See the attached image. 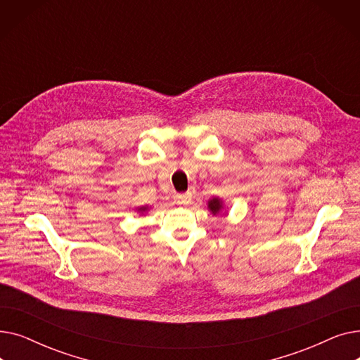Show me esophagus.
Instances as JSON below:
<instances>
[{"label":"esophagus","mask_w":360,"mask_h":360,"mask_svg":"<svg viewBox=\"0 0 360 360\" xmlns=\"http://www.w3.org/2000/svg\"><path fill=\"white\" fill-rule=\"evenodd\" d=\"M176 204H190L191 202V193H182V194H175L174 197Z\"/></svg>","instance_id":"obj_1"}]
</instances>
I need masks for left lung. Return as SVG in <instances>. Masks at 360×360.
<instances>
[{"instance_id":"8db88e82","label":"left lung","mask_w":360,"mask_h":360,"mask_svg":"<svg viewBox=\"0 0 360 360\" xmlns=\"http://www.w3.org/2000/svg\"><path fill=\"white\" fill-rule=\"evenodd\" d=\"M209 207H210V210H212L213 214H217L221 209V202L217 198H213V200L209 201Z\"/></svg>"}]
</instances>
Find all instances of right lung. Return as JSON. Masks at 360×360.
Returning a JSON list of instances; mask_svg holds the SVG:
<instances>
[{"mask_svg":"<svg viewBox=\"0 0 360 360\" xmlns=\"http://www.w3.org/2000/svg\"><path fill=\"white\" fill-rule=\"evenodd\" d=\"M140 210H146V207H141V209Z\"/></svg>","mask_w":360,"mask_h":360,"instance_id":"right-lung-1","label":"right lung"}]
</instances>
